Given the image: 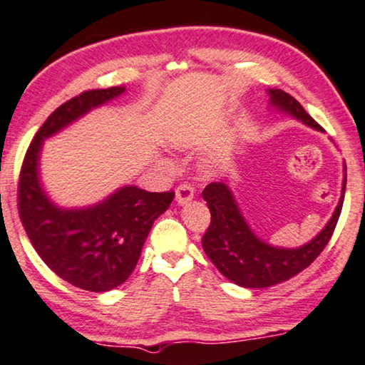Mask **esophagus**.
Here are the masks:
<instances>
[{
	"instance_id": "1",
	"label": "esophagus",
	"mask_w": 365,
	"mask_h": 365,
	"mask_svg": "<svg viewBox=\"0 0 365 365\" xmlns=\"http://www.w3.org/2000/svg\"><path fill=\"white\" fill-rule=\"evenodd\" d=\"M195 197V187L190 186V184H181V186L175 190V201L179 205H186Z\"/></svg>"
}]
</instances>
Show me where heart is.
Instances as JSON below:
<instances>
[{"instance_id":"1","label":"heart","mask_w":365,"mask_h":365,"mask_svg":"<svg viewBox=\"0 0 365 365\" xmlns=\"http://www.w3.org/2000/svg\"><path fill=\"white\" fill-rule=\"evenodd\" d=\"M159 165H162V168H169V162L168 160H159Z\"/></svg>"}]
</instances>
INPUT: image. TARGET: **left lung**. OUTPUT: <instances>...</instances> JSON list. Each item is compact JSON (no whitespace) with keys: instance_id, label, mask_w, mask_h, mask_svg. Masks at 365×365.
Segmentation results:
<instances>
[{"instance_id":"8db88e82","label":"left lung","mask_w":365,"mask_h":365,"mask_svg":"<svg viewBox=\"0 0 365 365\" xmlns=\"http://www.w3.org/2000/svg\"><path fill=\"white\" fill-rule=\"evenodd\" d=\"M267 93L271 105L276 110L289 113L308 127L323 132L320 125L291 94L282 89H269ZM345 184H347V168H345L340 201L330 222L308 244L296 249H284L260 240L252 232L227 182H211L201 195L211 213V223L201 240L205 254L225 277L242 287H269L284 282L307 269L330 242L344 205Z\"/></svg>"}]
</instances>
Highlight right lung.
Instances as JSON below:
<instances>
[{
    "label": "right lung",
    "instance_id": "add662e5",
    "mask_svg": "<svg viewBox=\"0 0 365 365\" xmlns=\"http://www.w3.org/2000/svg\"><path fill=\"white\" fill-rule=\"evenodd\" d=\"M123 93L125 86L91 89L58 106L31 140L18 182V213L40 259L69 284L93 292L127 281L152 225L173 203L174 192L123 186L93 206L61 208L40 182V152L45 138Z\"/></svg>",
    "mask_w": 365,
    "mask_h": 365
}]
</instances>
